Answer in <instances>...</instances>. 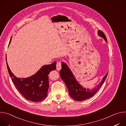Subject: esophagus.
I'll return each instance as SVG.
<instances>
[{"instance_id":"1","label":"esophagus","mask_w":126,"mask_h":126,"mask_svg":"<svg viewBox=\"0 0 126 126\" xmlns=\"http://www.w3.org/2000/svg\"><path fill=\"white\" fill-rule=\"evenodd\" d=\"M56 67H57V70L58 71H60L61 69V63L60 62H58L56 64Z\"/></svg>"}]
</instances>
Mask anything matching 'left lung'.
<instances>
[{
  "instance_id": "obj_1",
  "label": "left lung",
  "mask_w": 126,
  "mask_h": 126,
  "mask_svg": "<svg viewBox=\"0 0 126 126\" xmlns=\"http://www.w3.org/2000/svg\"><path fill=\"white\" fill-rule=\"evenodd\" d=\"M98 34L107 42L106 35L102 31L98 30ZM108 74V72L103 78L101 82L98 85L93 89H89L83 87L77 82L72 71L64 62L62 63V69L60 71V77L67 86L69 95L72 98L77 101H84L92 97L103 84Z\"/></svg>"
}]
</instances>
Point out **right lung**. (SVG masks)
Segmentation results:
<instances>
[{"label": "right lung", "mask_w": 126, "mask_h": 126, "mask_svg": "<svg viewBox=\"0 0 126 126\" xmlns=\"http://www.w3.org/2000/svg\"><path fill=\"white\" fill-rule=\"evenodd\" d=\"M10 39L9 45L11 42ZM6 61L9 74L12 81L21 94L27 100L34 102H40L47 96L49 87V76L51 71L56 70V62L43 66L34 75L26 78H19L14 76Z\"/></svg>", "instance_id": "obj_1"}]
</instances>
